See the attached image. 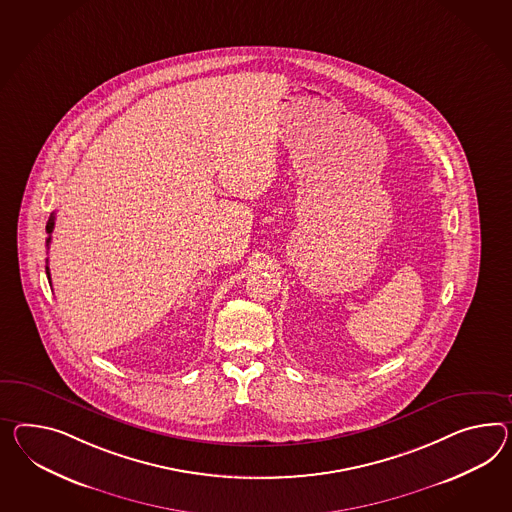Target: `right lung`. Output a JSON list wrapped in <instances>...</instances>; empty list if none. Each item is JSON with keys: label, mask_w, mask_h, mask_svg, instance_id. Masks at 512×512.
<instances>
[{"label": "right lung", "mask_w": 512, "mask_h": 512, "mask_svg": "<svg viewBox=\"0 0 512 512\" xmlns=\"http://www.w3.org/2000/svg\"><path fill=\"white\" fill-rule=\"evenodd\" d=\"M53 221H55V217H53L52 213V215H50V219H48V223H46V232H48V234H52L53 232ZM50 241H52V237H48V239H46V245H50ZM46 275L50 278V269H48V265H46Z\"/></svg>", "instance_id": "obj_1"}]
</instances>
